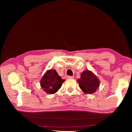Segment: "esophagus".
Wrapping results in <instances>:
<instances>
[{
    "label": "esophagus",
    "mask_w": 132,
    "mask_h": 132,
    "mask_svg": "<svg viewBox=\"0 0 132 132\" xmlns=\"http://www.w3.org/2000/svg\"><path fill=\"white\" fill-rule=\"evenodd\" d=\"M74 77H72V76H68L67 78L68 79H74Z\"/></svg>",
    "instance_id": "obj_1"
}]
</instances>
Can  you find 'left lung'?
I'll list each match as a JSON object with an SVG mask.
<instances>
[{
    "label": "left lung",
    "instance_id": "left-lung-1",
    "mask_svg": "<svg viewBox=\"0 0 132 132\" xmlns=\"http://www.w3.org/2000/svg\"><path fill=\"white\" fill-rule=\"evenodd\" d=\"M77 81L81 90L88 94L95 93L100 85L97 78L88 70L84 71L81 74L80 78L78 79Z\"/></svg>",
    "mask_w": 132,
    "mask_h": 132
}]
</instances>
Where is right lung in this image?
<instances>
[{
    "mask_svg": "<svg viewBox=\"0 0 132 132\" xmlns=\"http://www.w3.org/2000/svg\"><path fill=\"white\" fill-rule=\"evenodd\" d=\"M65 80L61 79L55 70L47 71L41 80V86L48 94H53L61 87Z\"/></svg>",
    "mask_w": 132,
    "mask_h": 132,
    "instance_id": "obj_1",
    "label": "right lung"
}]
</instances>
